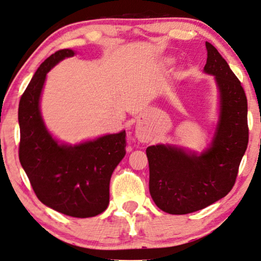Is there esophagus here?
<instances>
[{
  "label": "esophagus",
  "instance_id": "1",
  "mask_svg": "<svg viewBox=\"0 0 261 261\" xmlns=\"http://www.w3.org/2000/svg\"><path fill=\"white\" fill-rule=\"evenodd\" d=\"M136 135H138V139H139L140 141H142V142H146V141L149 140L148 136H147L146 134H144V132L141 130V129H139L138 132H136Z\"/></svg>",
  "mask_w": 261,
  "mask_h": 261
}]
</instances>
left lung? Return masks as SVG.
<instances>
[{
    "instance_id": "left-lung-1",
    "label": "left lung",
    "mask_w": 261,
    "mask_h": 261,
    "mask_svg": "<svg viewBox=\"0 0 261 261\" xmlns=\"http://www.w3.org/2000/svg\"><path fill=\"white\" fill-rule=\"evenodd\" d=\"M204 72L220 91V120L214 140L201 155L157 144L147 148L149 191L156 206L184 215L224 198L234 185L249 143L247 99L241 82L214 46L206 42Z\"/></svg>"
}]
</instances>
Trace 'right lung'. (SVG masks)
Listing matches in <instances>:
<instances>
[{
    "label": "right lung",
    "instance_id": "obj_1",
    "mask_svg": "<svg viewBox=\"0 0 261 261\" xmlns=\"http://www.w3.org/2000/svg\"><path fill=\"white\" fill-rule=\"evenodd\" d=\"M71 49H60L47 58L20 97L19 162L37 198L62 214L92 217L110 202V180L126 155V132L66 146L59 144L46 129L39 100L46 75Z\"/></svg>",
    "mask_w": 261,
    "mask_h": 261
}]
</instances>
